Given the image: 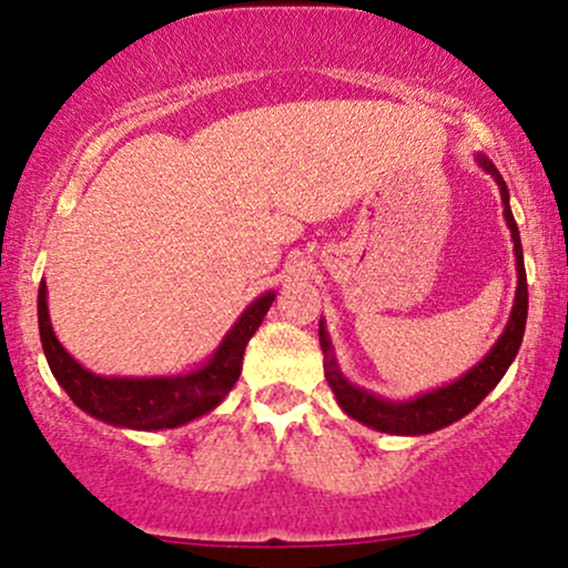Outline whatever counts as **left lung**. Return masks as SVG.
Returning a JSON list of instances; mask_svg holds the SVG:
<instances>
[{"label":"left lung","mask_w":568,"mask_h":568,"mask_svg":"<svg viewBox=\"0 0 568 568\" xmlns=\"http://www.w3.org/2000/svg\"><path fill=\"white\" fill-rule=\"evenodd\" d=\"M478 165L486 173L494 175V181L499 184L501 205H505V221L510 226L513 237V251H515V266H518V288H515V304L510 312V321L505 325V334L497 338L488 355L478 366L467 371L462 379H456L446 387L433 389L419 397H410V400H384V397L368 393V389L355 387L347 382V376L338 371V363L334 357V347H331V338L325 325L321 323V347L325 355V379L328 387L334 389L338 406L347 410L352 419L363 422V425L379 429V433H393V435H427L435 429H443L454 422H459L462 416H467L478 406L484 397L497 387L505 371L510 368V363L518 355L520 342H524L526 331V315H529V288H526V270H524V247H520V234L518 224H515L513 211H510V192H507L505 179H501L494 162L478 154Z\"/></svg>","instance_id":"1"}]
</instances>
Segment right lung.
Here are the masks:
<instances>
[{
    "label": "right lung",
    "mask_w": 568,
    "mask_h": 568,
    "mask_svg": "<svg viewBox=\"0 0 568 568\" xmlns=\"http://www.w3.org/2000/svg\"><path fill=\"white\" fill-rule=\"evenodd\" d=\"M275 293H262L256 302L237 317L230 334L213 352L211 361L197 371L181 376H98L93 371L82 368L61 342L55 338L48 312V285H39L37 315H39V338H42L44 357L53 371L55 382L67 389L71 400L84 414L106 422L114 427L128 429H171L207 414L230 395L234 382L243 371V355L251 336L262 325L270 312Z\"/></svg>",
    "instance_id": "obj_1"
}]
</instances>
